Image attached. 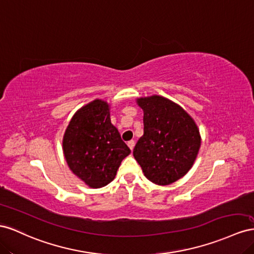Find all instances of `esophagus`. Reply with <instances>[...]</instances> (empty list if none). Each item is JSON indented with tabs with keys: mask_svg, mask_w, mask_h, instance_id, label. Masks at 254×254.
Listing matches in <instances>:
<instances>
[{
	"mask_svg": "<svg viewBox=\"0 0 254 254\" xmlns=\"http://www.w3.org/2000/svg\"><path fill=\"white\" fill-rule=\"evenodd\" d=\"M127 146H128V148H129V149H131V151H133L134 146H135V141H134V140H129V141H127Z\"/></svg>",
	"mask_w": 254,
	"mask_h": 254,
	"instance_id": "34e87169",
	"label": "esophagus"
}]
</instances>
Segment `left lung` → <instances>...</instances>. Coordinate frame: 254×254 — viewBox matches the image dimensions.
<instances>
[{
    "label": "left lung",
    "mask_w": 254,
    "mask_h": 254,
    "mask_svg": "<svg viewBox=\"0 0 254 254\" xmlns=\"http://www.w3.org/2000/svg\"><path fill=\"white\" fill-rule=\"evenodd\" d=\"M143 111V135L133 150L144 177L169 185L190 170L201 146L199 128L183 107L162 96L136 99Z\"/></svg>",
    "instance_id": "8db88e82"
}]
</instances>
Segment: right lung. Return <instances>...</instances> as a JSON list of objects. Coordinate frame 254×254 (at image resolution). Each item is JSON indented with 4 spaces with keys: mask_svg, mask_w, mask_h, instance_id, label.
I'll return each mask as SVG.
<instances>
[{
    "mask_svg": "<svg viewBox=\"0 0 254 254\" xmlns=\"http://www.w3.org/2000/svg\"><path fill=\"white\" fill-rule=\"evenodd\" d=\"M110 104L96 99L73 115L64 131L63 151L70 170L91 188L111 183L131 150L111 122Z\"/></svg>",
    "mask_w": 254,
    "mask_h": 254,
    "instance_id": "obj_1",
    "label": "right lung"
}]
</instances>
